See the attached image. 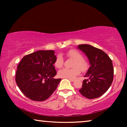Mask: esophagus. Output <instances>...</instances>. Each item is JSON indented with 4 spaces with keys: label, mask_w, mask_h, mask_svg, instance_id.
Returning a JSON list of instances; mask_svg holds the SVG:
<instances>
[{
    "label": "esophagus",
    "mask_w": 127,
    "mask_h": 127,
    "mask_svg": "<svg viewBox=\"0 0 127 127\" xmlns=\"http://www.w3.org/2000/svg\"><path fill=\"white\" fill-rule=\"evenodd\" d=\"M67 79L69 80H70V81H72V82H73V81H74V79H69V78H67Z\"/></svg>",
    "instance_id": "1"
}]
</instances>
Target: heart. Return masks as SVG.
Wrapping results in <instances>:
<instances>
[{"instance_id": "obj_1", "label": "heart", "mask_w": 127, "mask_h": 127, "mask_svg": "<svg viewBox=\"0 0 127 127\" xmlns=\"http://www.w3.org/2000/svg\"><path fill=\"white\" fill-rule=\"evenodd\" d=\"M66 56L69 58L74 60L73 65V68H63L58 73L59 77L62 78H73L80 73V70L81 72H86L88 68V63L83 59L81 54L75 50H70L66 53ZM64 65V59L61 55H58L55 59L54 65L57 68H61Z\"/></svg>"}]
</instances>
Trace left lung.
I'll return each mask as SVG.
<instances>
[{
	"instance_id": "left-lung-1",
	"label": "left lung",
	"mask_w": 127,
	"mask_h": 127,
	"mask_svg": "<svg viewBox=\"0 0 127 127\" xmlns=\"http://www.w3.org/2000/svg\"><path fill=\"white\" fill-rule=\"evenodd\" d=\"M78 48L86 54L89 60V69L79 90L81 94L88 99L102 96L110 87L113 80L114 69L112 61L102 50L89 44H80Z\"/></svg>"
}]
</instances>
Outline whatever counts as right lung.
<instances>
[{"instance_id": "right-lung-1", "label": "right lung", "mask_w": 127, "mask_h": 127, "mask_svg": "<svg viewBox=\"0 0 127 127\" xmlns=\"http://www.w3.org/2000/svg\"><path fill=\"white\" fill-rule=\"evenodd\" d=\"M53 50H40L25 55L17 66L15 82L23 94L34 101L51 96L60 81L54 77L56 56Z\"/></svg>"}]
</instances>
